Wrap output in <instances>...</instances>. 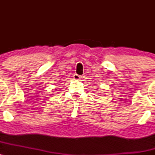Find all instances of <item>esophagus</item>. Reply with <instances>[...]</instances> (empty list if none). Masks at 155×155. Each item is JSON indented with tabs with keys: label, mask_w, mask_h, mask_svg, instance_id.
I'll return each instance as SVG.
<instances>
[{
	"label": "esophagus",
	"mask_w": 155,
	"mask_h": 155,
	"mask_svg": "<svg viewBox=\"0 0 155 155\" xmlns=\"http://www.w3.org/2000/svg\"><path fill=\"white\" fill-rule=\"evenodd\" d=\"M81 76L78 75V74H74V79H76V80H79L80 79H81Z\"/></svg>",
	"instance_id": "34e87169"
}]
</instances>
